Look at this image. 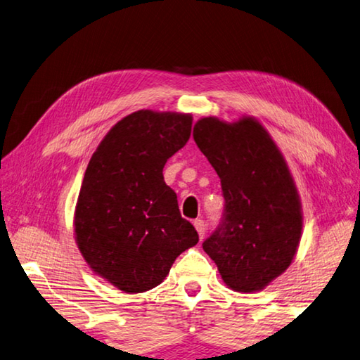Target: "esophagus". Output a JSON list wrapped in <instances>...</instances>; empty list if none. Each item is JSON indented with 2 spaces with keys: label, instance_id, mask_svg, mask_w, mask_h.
I'll list each match as a JSON object with an SVG mask.
<instances>
[{
  "label": "esophagus",
  "instance_id": "esophagus-1",
  "mask_svg": "<svg viewBox=\"0 0 360 360\" xmlns=\"http://www.w3.org/2000/svg\"><path fill=\"white\" fill-rule=\"evenodd\" d=\"M193 225H195V229H197V231H198L200 240H202L203 236H205V231H206V225H205V222L202 221V219H197V221H193Z\"/></svg>",
  "mask_w": 360,
  "mask_h": 360
}]
</instances>
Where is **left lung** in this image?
I'll return each mask as SVG.
<instances>
[{"label": "left lung", "instance_id": "1", "mask_svg": "<svg viewBox=\"0 0 360 360\" xmlns=\"http://www.w3.org/2000/svg\"><path fill=\"white\" fill-rule=\"evenodd\" d=\"M193 139L221 178L217 229L203 241L224 283L262 290L288 270L302 236V205L284 157L254 117L200 119Z\"/></svg>", "mask_w": 360, "mask_h": 360}]
</instances>
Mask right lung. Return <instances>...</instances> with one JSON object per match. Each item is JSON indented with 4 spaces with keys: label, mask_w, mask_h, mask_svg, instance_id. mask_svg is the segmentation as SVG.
<instances>
[{
    "label": "right lung",
    "mask_w": 360,
    "mask_h": 360,
    "mask_svg": "<svg viewBox=\"0 0 360 360\" xmlns=\"http://www.w3.org/2000/svg\"><path fill=\"white\" fill-rule=\"evenodd\" d=\"M191 131V114L141 109L108 131L85 169L77 248L96 275L127 294L160 284L176 257L198 243L162 173Z\"/></svg>",
    "instance_id": "1"
}]
</instances>
